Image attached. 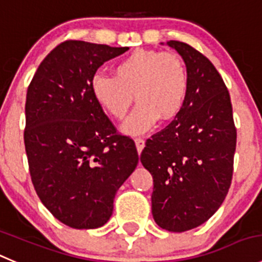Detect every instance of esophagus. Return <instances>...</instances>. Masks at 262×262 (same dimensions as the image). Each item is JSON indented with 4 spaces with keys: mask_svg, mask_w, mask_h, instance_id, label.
I'll use <instances>...</instances> for the list:
<instances>
[{
    "mask_svg": "<svg viewBox=\"0 0 262 262\" xmlns=\"http://www.w3.org/2000/svg\"><path fill=\"white\" fill-rule=\"evenodd\" d=\"M135 144H136V148H138L139 154H140L141 150L144 149V146H145V140H144L143 138H136L135 139Z\"/></svg>",
    "mask_w": 262,
    "mask_h": 262,
    "instance_id": "obj_1",
    "label": "esophagus"
}]
</instances>
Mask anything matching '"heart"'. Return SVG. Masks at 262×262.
I'll return each mask as SVG.
<instances>
[{
	"label": "heart",
	"instance_id": "obj_1",
	"mask_svg": "<svg viewBox=\"0 0 262 262\" xmlns=\"http://www.w3.org/2000/svg\"><path fill=\"white\" fill-rule=\"evenodd\" d=\"M91 92L96 103L113 118L122 119L133 104L138 105L124 122L128 134H141L158 122L175 118L189 94V73L180 56L157 50L139 49L114 66V77H92Z\"/></svg>",
	"mask_w": 262,
	"mask_h": 262
}]
</instances>
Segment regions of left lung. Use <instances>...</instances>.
Listing matches in <instances>:
<instances>
[{
  "instance_id": "8db88e82",
  "label": "left lung",
  "mask_w": 262,
  "mask_h": 262,
  "mask_svg": "<svg viewBox=\"0 0 262 262\" xmlns=\"http://www.w3.org/2000/svg\"><path fill=\"white\" fill-rule=\"evenodd\" d=\"M185 61L189 94L180 113L146 140L140 161L153 176L151 213L168 231L190 230L219 210L231 184L236 128L220 73L190 45L170 41Z\"/></svg>"
}]
</instances>
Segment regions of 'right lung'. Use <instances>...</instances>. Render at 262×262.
Listing matches in <instances>:
<instances>
[{
  "label": "right lung",
  "instance_id": "obj_1",
  "mask_svg": "<svg viewBox=\"0 0 262 262\" xmlns=\"http://www.w3.org/2000/svg\"><path fill=\"white\" fill-rule=\"evenodd\" d=\"M127 50L68 39L28 86L24 144L32 183L45 207L71 228L103 226L138 166L134 140L117 131L91 92L99 67Z\"/></svg>",
  "mask_w": 262,
  "mask_h": 262
}]
</instances>
